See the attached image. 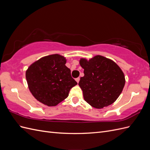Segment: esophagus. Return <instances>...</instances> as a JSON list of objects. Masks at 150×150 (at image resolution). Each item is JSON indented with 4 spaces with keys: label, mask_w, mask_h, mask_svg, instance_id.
I'll return each mask as SVG.
<instances>
[{
    "label": "esophagus",
    "mask_w": 150,
    "mask_h": 150,
    "mask_svg": "<svg viewBox=\"0 0 150 150\" xmlns=\"http://www.w3.org/2000/svg\"><path fill=\"white\" fill-rule=\"evenodd\" d=\"M79 80H80V78H76V82L78 83L79 82Z\"/></svg>",
    "instance_id": "1"
}]
</instances>
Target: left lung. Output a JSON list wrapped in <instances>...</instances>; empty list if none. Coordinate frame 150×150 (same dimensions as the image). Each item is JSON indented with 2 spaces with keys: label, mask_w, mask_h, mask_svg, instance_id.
Instances as JSON below:
<instances>
[{
  "label": "left lung",
  "mask_w": 150,
  "mask_h": 150,
  "mask_svg": "<svg viewBox=\"0 0 150 150\" xmlns=\"http://www.w3.org/2000/svg\"><path fill=\"white\" fill-rule=\"evenodd\" d=\"M84 69L79 86L84 100L91 106L101 109L111 105L120 96L125 84L123 72L110 59L97 55L88 60L81 58Z\"/></svg>",
  "instance_id": "8db88e82"
}]
</instances>
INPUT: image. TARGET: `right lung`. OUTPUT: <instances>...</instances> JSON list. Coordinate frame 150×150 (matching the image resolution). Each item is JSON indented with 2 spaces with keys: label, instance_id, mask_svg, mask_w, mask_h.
Here are the masks:
<instances>
[{
  "label": "right lung",
  "instance_id": "right-lung-1",
  "mask_svg": "<svg viewBox=\"0 0 150 150\" xmlns=\"http://www.w3.org/2000/svg\"><path fill=\"white\" fill-rule=\"evenodd\" d=\"M66 63L63 56L51 54L35 61L26 70L29 91L40 103L55 106L67 98L70 89L78 84Z\"/></svg>",
  "mask_w": 150,
  "mask_h": 150
}]
</instances>
